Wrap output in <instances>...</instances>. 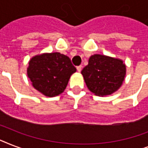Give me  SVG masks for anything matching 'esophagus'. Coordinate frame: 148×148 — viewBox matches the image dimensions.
I'll use <instances>...</instances> for the list:
<instances>
[{
    "instance_id": "1",
    "label": "esophagus",
    "mask_w": 148,
    "mask_h": 148,
    "mask_svg": "<svg viewBox=\"0 0 148 148\" xmlns=\"http://www.w3.org/2000/svg\"><path fill=\"white\" fill-rule=\"evenodd\" d=\"M81 69H82V66H81V65H80V66H77V71L78 72H81Z\"/></svg>"
}]
</instances>
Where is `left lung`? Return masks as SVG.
I'll return each mask as SVG.
<instances>
[{
    "mask_svg": "<svg viewBox=\"0 0 148 148\" xmlns=\"http://www.w3.org/2000/svg\"><path fill=\"white\" fill-rule=\"evenodd\" d=\"M81 74L88 89L95 95L103 97L121 88L126 75V66L121 59L94 54Z\"/></svg>",
    "mask_w": 148,
    "mask_h": 148,
    "instance_id": "8db88e82",
    "label": "left lung"
}]
</instances>
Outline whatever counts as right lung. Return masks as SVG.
Instances as JSON below:
<instances>
[{"instance_id":"1","label":"right lung","mask_w":148,"mask_h":148,"mask_svg":"<svg viewBox=\"0 0 148 148\" xmlns=\"http://www.w3.org/2000/svg\"><path fill=\"white\" fill-rule=\"evenodd\" d=\"M76 71L71 59L58 52L34 56L27 69L32 86L50 97L64 92L70 77Z\"/></svg>"}]
</instances>
